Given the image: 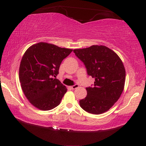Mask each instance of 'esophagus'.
<instances>
[{"label": "esophagus", "mask_w": 146, "mask_h": 146, "mask_svg": "<svg viewBox=\"0 0 146 146\" xmlns=\"http://www.w3.org/2000/svg\"><path fill=\"white\" fill-rule=\"evenodd\" d=\"M78 87V85L77 84H75V85H73L72 86H70V88L72 89V90H75V89H76Z\"/></svg>", "instance_id": "1"}]
</instances>
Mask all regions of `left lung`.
I'll return each mask as SVG.
<instances>
[{
    "mask_svg": "<svg viewBox=\"0 0 146 146\" xmlns=\"http://www.w3.org/2000/svg\"><path fill=\"white\" fill-rule=\"evenodd\" d=\"M73 51L84 64L88 75L95 78L93 87L86 88L87 96L79 101L80 107L92 114L106 112L119 99L124 88L125 70L122 60L102 45Z\"/></svg>",
    "mask_w": 146,
    "mask_h": 146,
    "instance_id": "left-lung-1",
    "label": "left lung"
}]
</instances>
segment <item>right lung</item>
Instances as JSON below:
<instances>
[{
	"instance_id": "1",
	"label": "right lung",
	"mask_w": 146,
	"mask_h": 146,
	"mask_svg": "<svg viewBox=\"0 0 146 146\" xmlns=\"http://www.w3.org/2000/svg\"><path fill=\"white\" fill-rule=\"evenodd\" d=\"M72 49L40 42L27 49L19 68V80L26 97L34 107L42 111L60 104L67 88L57 78L64 58Z\"/></svg>"
}]
</instances>
